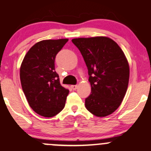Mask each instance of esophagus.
I'll use <instances>...</instances> for the list:
<instances>
[{
  "label": "esophagus",
  "instance_id": "obj_1",
  "mask_svg": "<svg viewBox=\"0 0 151 151\" xmlns=\"http://www.w3.org/2000/svg\"><path fill=\"white\" fill-rule=\"evenodd\" d=\"M71 88H72L73 90H76V89H77V85H72V86H71Z\"/></svg>",
  "mask_w": 151,
  "mask_h": 151
}]
</instances>
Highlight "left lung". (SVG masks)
<instances>
[{
  "instance_id": "left-lung-1",
  "label": "left lung",
  "mask_w": 151,
  "mask_h": 151,
  "mask_svg": "<svg viewBox=\"0 0 151 151\" xmlns=\"http://www.w3.org/2000/svg\"><path fill=\"white\" fill-rule=\"evenodd\" d=\"M88 68L91 94L85 106L91 114L105 117L122 104L129 83V67L118 44L106 36L73 39Z\"/></svg>"
}]
</instances>
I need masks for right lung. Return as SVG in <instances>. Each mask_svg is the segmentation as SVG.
Listing matches in <instances>:
<instances>
[{
	"label": "right lung",
	"instance_id": "1",
	"mask_svg": "<svg viewBox=\"0 0 151 151\" xmlns=\"http://www.w3.org/2000/svg\"><path fill=\"white\" fill-rule=\"evenodd\" d=\"M68 39L37 42L25 55L20 68L22 89L34 112L47 118L61 112L69 90L62 86L55 71V58Z\"/></svg>",
	"mask_w": 151,
	"mask_h": 151
}]
</instances>
